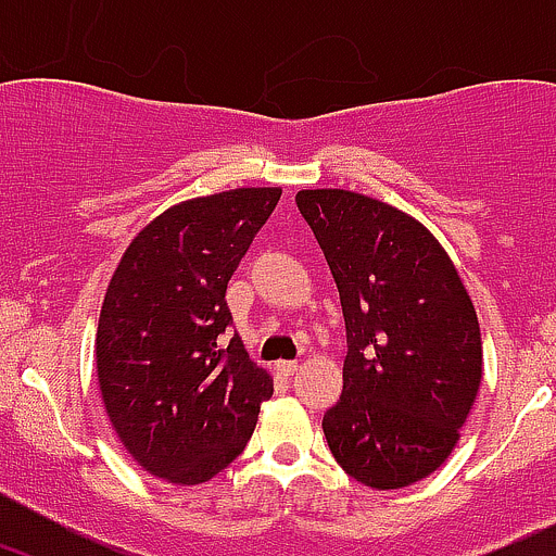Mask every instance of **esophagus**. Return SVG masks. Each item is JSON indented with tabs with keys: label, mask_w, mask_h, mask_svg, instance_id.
<instances>
[{
	"label": "esophagus",
	"mask_w": 556,
	"mask_h": 556,
	"mask_svg": "<svg viewBox=\"0 0 556 556\" xmlns=\"http://www.w3.org/2000/svg\"><path fill=\"white\" fill-rule=\"evenodd\" d=\"M274 368H277L279 377H293V374H299L301 366L295 361H279Z\"/></svg>",
	"instance_id": "obj_1"
}]
</instances>
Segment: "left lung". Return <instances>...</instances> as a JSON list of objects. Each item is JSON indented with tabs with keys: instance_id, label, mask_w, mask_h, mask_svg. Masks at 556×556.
<instances>
[{
	"instance_id": "1",
	"label": "left lung",
	"mask_w": 556,
	"mask_h": 556,
	"mask_svg": "<svg viewBox=\"0 0 556 556\" xmlns=\"http://www.w3.org/2000/svg\"><path fill=\"white\" fill-rule=\"evenodd\" d=\"M346 325L344 390L323 417L336 463L371 490L444 465L481 384L473 301L439 239L406 212L341 188L299 190Z\"/></svg>"
}]
</instances>
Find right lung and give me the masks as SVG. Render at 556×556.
Returning <instances> with one entry per match:
<instances>
[{
    "instance_id": "1",
    "label": "right lung",
    "mask_w": 556,
    "mask_h": 556,
    "mask_svg": "<svg viewBox=\"0 0 556 556\" xmlns=\"http://www.w3.org/2000/svg\"><path fill=\"white\" fill-rule=\"evenodd\" d=\"M282 188L179 201L150 220L106 285L99 390L126 452L155 479L204 484L244 452L274 382L226 344V288Z\"/></svg>"
}]
</instances>
